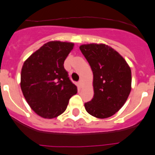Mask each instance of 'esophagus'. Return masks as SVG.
I'll return each mask as SVG.
<instances>
[{
    "label": "esophagus",
    "instance_id": "obj_1",
    "mask_svg": "<svg viewBox=\"0 0 155 155\" xmlns=\"http://www.w3.org/2000/svg\"><path fill=\"white\" fill-rule=\"evenodd\" d=\"M78 87H80V88H81V87H82V85H83V81H81V80H80L79 81H78Z\"/></svg>",
    "mask_w": 155,
    "mask_h": 155
}]
</instances>
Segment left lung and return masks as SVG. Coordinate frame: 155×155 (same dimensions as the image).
I'll return each mask as SVG.
<instances>
[{"label": "left lung", "mask_w": 155, "mask_h": 155, "mask_svg": "<svg viewBox=\"0 0 155 155\" xmlns=\"http://www.w3.org/2000/svg\"><path fill=\"white\" fill-rule=\"evenodd\" d=\"M93 74L94 96L84 104L85 109L97 118L114 115L123 107L131 91V70L123 56L104 44L80 46Z\"/></svg>", "instance_id": "1"}]
</instances>
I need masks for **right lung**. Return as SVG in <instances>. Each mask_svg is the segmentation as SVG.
<instances>
[{"mask_svg": "<svg viewBox=\"0 0 155 155\" xmlns=\"http://www.w3.org/2000/svg\"><path fill=\"white\" fill-rule=\"evenodd\" d=\"M74 44L59 41L46 43L25 61L21 71V90L31 109L47 119L64 112L78 92L64 68Z\"/></svg>", "mask_w": 155, "mask_h": 155, "instance_id": "right-lung-1", "label": "right lung"}]
</instances>
